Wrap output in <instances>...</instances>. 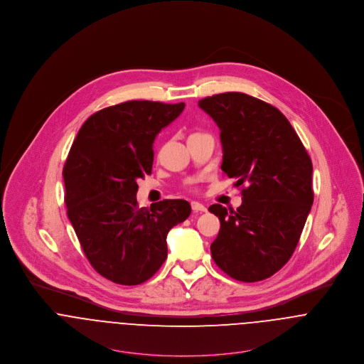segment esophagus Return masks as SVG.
Here are the masks:
<instances>
[{"mask_svg":"<svg viewBox=\"0 0 364 364\" xmlns=\"http://www.w3.org/2000/svg\"><path fill=\"white\" fill-rule=\"evenodd\" d=\"M191 206H192V210H193L195 213H205V211H208L206 206H203V205L199 203V202H192Z\"/></svg>","mask_w":364,"mask_h":364,"instance_id":"esophagus-1","label":"esophagus"}]
</instances>
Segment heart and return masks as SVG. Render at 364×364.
<instances>
[{
    "mask_svg": "<svg viewBox=\"0 0 364 364\" xmlns=\"http://www.w3.org/2000/svg\"><path fill=\"white\" fill-rule=\"evenodd\" d=\"M191 183H192V182H191Z\"/></svg>",
    "mask_w": 364,
    "mask_h": 364,
    "instance_id": "heart-1",
    "label": "heart"
}]
</instances>
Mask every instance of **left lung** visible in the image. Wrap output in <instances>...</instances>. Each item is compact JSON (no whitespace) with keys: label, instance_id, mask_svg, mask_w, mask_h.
I'll use <instances>...</instances> for the list:
<instances>
[{"label":"left lung","instance_id":"8db88e82","mask_svg":"<svg viewBox=\"0 0 364 364\" xmlns=\"http://www.w3.org/2000/svg\"><path fill=\"white\" fill-rule=\"evenodd\" d=\"M199 106L220 129L223 172L247 183L237 210L208 208L221 224L211 257L235 280L267 279L291 258L311 210V158L286 116L258 98L224 92Z\"/></svg>","mask_w":364,"mask_h":364}]
</instances>
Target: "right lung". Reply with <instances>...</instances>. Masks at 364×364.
Instances as JSON below:
<instances>
[{"label":"right lung","instance_id":"1","mask_svg":"<svg viewBox=\"0 0 364 364\" xmlns=\"http://www.w3.org/2000/svg\"><path fill=\"white\" fill-rule=\"evenodd\" d=\"M185 104L127 101L90 116L63 168L67 215L92 267L113 283L141 284L166 259V235L185 221L186 200L139 208L137 179L151 173L156 134Z\"/></svg>","mask_w":364,"mask_h":364}]
</instances>
